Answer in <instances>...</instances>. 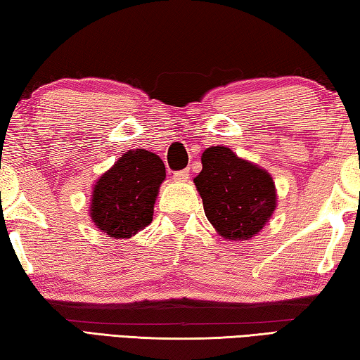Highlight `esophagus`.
<instances>
[{
    "label": "esophagus",
    "instance_id": "1",
    "mask_svg": "<svg viewBox=\"0 0 360 360\" xmlns=\"http://www.w3.org/2000/svg\"><path fill=\"white\" fill-rule=\"evenodd\" d=\"M188 173H191L188 169H181V172L173 173V179L178 181V182H186L188 179V176H191Z\"/></svg>",
    "mask_w": 360,
    "mask_h": 360
}]
</instances>
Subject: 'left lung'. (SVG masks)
Listing matches in <instances>:
<instances>
[{
	"instance_id": "left-lung-1",
	"label": "left lung",
	"mask_w": 360,
	"mask_h": 360,
	"mask_svg": "<svg viewBox=\"0 0 360 360\" xmlns=\"http://www.w3.org/2000/svg\"><path fill=\"white\" fill-rule=\"evenodd\" d=\"M202 172L193 179L205 214L225 240L252 238L276 208L270 173L240 158L225 146H211L202 155Z\"/></svg>"
}]
</instances>
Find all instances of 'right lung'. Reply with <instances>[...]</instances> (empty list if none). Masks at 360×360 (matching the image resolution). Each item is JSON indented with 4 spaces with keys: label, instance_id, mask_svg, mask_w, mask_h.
Wrapping results in <instances>:
<instances>
[{
    "label": "right lung",
    "instance_id": "obj_1",
    "mask_svg": "<svg viewBox=\"0 0 360 360\" xmlns=\"http://www.w3.org/2000/svg\"><path fill=\"white\" fill-rule=\"evenodd\" d=\"M165 176V165L154 152H125L94 186L90 217L96 229L114 240L135 236L152 222L158 187Z\"/></svg>",
    "mask_w": 360,
    "mask_h": 360
}]
</instances>
